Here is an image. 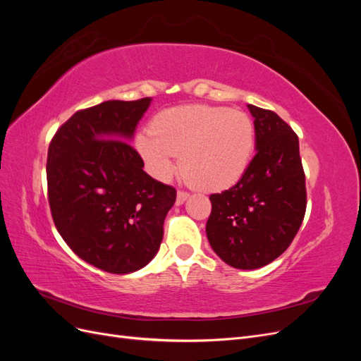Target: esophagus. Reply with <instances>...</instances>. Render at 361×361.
Segmentation results:
<instances>
[{
    "mask_svg": "<svg viewBox=\"0 0 361 361\" xmlns=\"http://www.w3.org/2000/svg\"><path fill=\"white\" fill-rule=\"evenodd\" d=\"M188 192L187 191H178V195H176V206H180L185 203V200L188 199Z\"/></svg>",
    "mask_w": 361,
    "mask_h": 361,
    "instance_id": "1",
    "label": "esophagus"
}]
</instances>
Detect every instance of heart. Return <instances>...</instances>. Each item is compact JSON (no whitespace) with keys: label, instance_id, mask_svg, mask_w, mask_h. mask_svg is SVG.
Listing matches in <instances>:
<instances>
[{"label":"heart","instance_id":"b5f03b06","mask_svg":"<svg viewBox=\"0 0 361 361\" xmlns=\"http://www.w3.org/2000/svg\"><path fill=\"white\" fill-rule=\"evenodd\" d=\"M255 125L241 111L224 106L183 105L158 113L150 133L135 137L149 171L161 180L180 170L195 188L220 192L243 179L255 152Z\"/></svg>","mask_w":361,"mask_h":361}]
</instances>
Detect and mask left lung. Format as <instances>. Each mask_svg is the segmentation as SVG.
Listing matches in <instances>:
<instances>
[{
  "instance_id": "left-lung-1",
  "label": "left lung",
  "mask_w": 361,
  "mask_h": 361,
  "mask_svg": "<svg viewBox=\"0 0 361 361\" xmlns=\"http://www.w3.org/2000/svg\"><path fill=\"white\" fill-rule=\"evenodd\" d=\"M256 155L235 187L212 194L206 236L223 262L262 268L290 245L305 214V176L298 137L269 110L248 104Z\"/></svg>"
}]
</instances>
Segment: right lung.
Returning a JSON list of instances; mask_svg holds the SVG:
<instances>
[{
    "label": "right lung",
    "instance_id": "1",
    "mask_svg": "<svg viewBox=\"0 0 361 361\" xmlns=\"http://www.w3.org/2000/svg\"><path fill=\"white\" fill-rule=\"evenodd\" d=\"M152 97L106 101L75 113L54 135L47 178L52 220L73 253L111 274L158 253L176 190L143 170L130 146Z\"/></svg>",
    "mask_w": 361,
    "mask_h": 361
}]
</instances>
